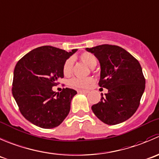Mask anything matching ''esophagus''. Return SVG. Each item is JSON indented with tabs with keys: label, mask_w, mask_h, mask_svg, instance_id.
Instances as JSON below:
<instances>
[{
	"label": "esophagus",
	"mask_w": 159,
	"mask_h": 159,
	"mask_svg": "<svg viewBox=\"0 0 159 159\" xmlns=\"http://www.w3.org/2000/svg\"><path fill=\"white\" fill-rule=\"evenodd\" d=\"M78 93H88L89 92V90H86V89H78Z\"/></svg>",
	"instance_id": "esophagus-1"
}]
</instances>
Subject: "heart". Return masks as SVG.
<instances>
[{"mask_svg":"<svg viewBox=\"0 0 159 159\" xmlns=\"http://www.w3.org/2000/svg\"><path fill=\"white\" fill-rule=\"evenodd\" d=\"M80 59L81 62L86 64L89 68H94L97 63V58L95 56L89 52H84L80 56ZM73 62L71 59H69L64 62L63 66H62V72L65 76H70L72 73L73 70ZM93 80L92 78H86V79H80V78H73L69 82V85L71 87L76 88V89H83V88H87L88 86L92 84Z\"/></svg>","mask_w":159,"mask_h":159,"instance_id":"1","label":"heart"}]
</instances>
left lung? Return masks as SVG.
I'll list each match as a JSON object with an SVG mask.
<instances>
[{
  "label": "left lung",
  "mask_w": 159,
  "mask_h": 159,
  "mask_svg": "<svg viewBox=\"0 0 159 159\" xmlns=\"http://www.w3.org/2000/svg\"><path fill=\"white\" fill-rule=\"evenodd\" d=\"M100 64L99 86L108 89L92 111L103 123H122L136 112L145 88V79L139 62L117 45H101L86 48Z\"/></svg>",
  "instance_id": "8db88e82"
}]
</instances>
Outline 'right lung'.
Returning a JSON list of instances; mask_svg holds the SVG:
<instances>
[{"label":"right lung","instance_id":"obj_1","mask_svg":"<svg viewBox=\"0 0 159 159\" xmlns=\"http://www.w3.org/2000/svg\"><path fill=\"white\" fill-rule=\"evenodd\" d=\"M45 45L23 56L14 70L12 94L24 117L42 128L59 126L70 111L73 97L77 93L70 88L56 93L52 86L64 77V62L75 53Z\"/></svg>","mask_w":159,"mask_h":159}]
</instances>
